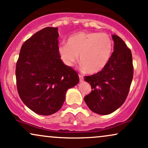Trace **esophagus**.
Instances as JSON below:
<instances>
[{"label": "esophagus", "mask_w": 148, "mask_h": 148, "mask_svg": "<svg viewBox=\"0 0 148 148\" xmlns=\"http://www.w3.org/2000/svg\"><path fill=\"white\" fill-rule=\"evenodd\" d=\"M79 82H83L84 81V78H83L82 76L81 75H79Z\"/></svg>", "instance_id": "34e87169"}]
</instances>
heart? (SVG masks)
Returning <instances> with one entry per match:
<instances>
[{"mask_svg":"<svg viewBox=\"0 0 148 148\" xmlns=\"http://www.w3.org/2000/svg\"><path fill=\"white\" fill-rule=\"evenodd\" d=\"M113 50V41L104 32H79L69 36L67 43L59 45L57 51L63 63L71 66L78 59L82 69L97 73L106 66Z\"/></svg>","mask_w":148,"mask_h":148,"instance_id":"obj_1","label":"heart"}]
</instances>
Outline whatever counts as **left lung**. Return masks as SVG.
<instances>
[{
    "instance_id": "8db88e82",
    "label": "left lung",
    "mask_w": 148,
    "mask_h": 148,
    "mask_svg": "<svg viewBox=\"0 0 148 148\" xmlns=\"http://www.w3.org/2000/svg\"><path fill=\"white\" fill-rule=\"evenodd\" d=\"M114 52L106 66L100 72L85 76L92 91L84 97L88 107L100 115L115 112L125 101L133 79L131 50L119 36L112 35Z\"/></svg>"
}]
</instances>
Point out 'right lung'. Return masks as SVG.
Segmentation results:
<instances>
[{
	"mask_svg": "<svg viewBox=\"0 0 148 148\" xmlns=\"http://www.w3.org/2000/svg\"><path fill=\"white\" fill-rule=\"evenodd\" d=\"M58 28L45 27L24 42L16 67L17 89L25 105L42 116L55 114L66 93L78 84L76 71L66 66L57 51Z\"/></svg>",
	"mask_w": 148,
	"mask_h": 148,
	"instance_id": "1",
	"label": "right lung"
}]
</instances>
